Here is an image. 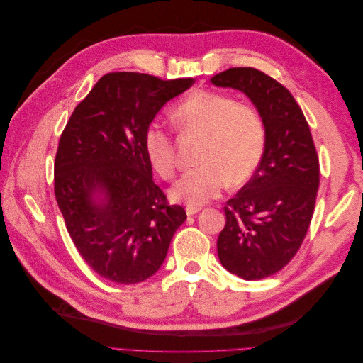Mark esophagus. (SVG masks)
<instances>
[{
	"label": "esophagus",
	"mask_w": 363,
	"mask_h": 363,
	"mask_svg": "<svg viewBox=\"0 0 363 363\" xmlns=\"http://www.w3.org/2000/svg\"><path fill=\"white\" fill-rule=\"evenodd\" d=\"M200 211H201L200 207H194V206H188V207H186V213H188L189 216H191V215H195V213H199Z\"/></svg>",
	"instance_id": "obj_1"
}]
</instances>
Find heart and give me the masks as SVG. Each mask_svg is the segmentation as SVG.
<instances>
[{"label":"heart","mask_w":363,"mask_h":363,"mask_svg":"<svg viewBox=\"0 0 363 363\" xmlns=\"http://www.w3.org/2000/svg\"><path fill=\"white\" fill-rule=\"evenodd\" d=\"M183 133L203 138L199 168L175 182V201L201 206L221 194L225 186H240L256 172L267 147V125L256 107L236 103L232 96L196 91L172 113ZM144 150L151 167L163 179L175 174L172 135L159 123H151L144 135Z\"/></svg>","instance_id":"1"}]
</instances>
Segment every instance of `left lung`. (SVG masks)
Segmentation results:
<instances>
[{
    "mask_svg": "<svg viewBox=\"0 0 363 363\" xmlns=\"http://www.w3.org/2000/svg\"><path fill=\"white\" fill-rule=\"evenodd\" d=\"M211 83L244 92L267 125L262 162L227 201V221L216 242L227 271L260 280L286 267L303 244L320 186V160L300 106L272 77L255 68H230Z\"/></svg>",
    "mask_w": 363,
    "mask_h": 363,
    "instance_id": "obj_1",
    "label": "left lung"
}]
</instances>
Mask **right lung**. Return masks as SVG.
I'll use <instances>...</instances> for the list:
<instances>
[{"mask_svg": "<svg viewBox=\"0 0 363 363\" xmlns=\"http://www.w3.org/2000/svg\"><path fill=\"white\" fill-rule=\"evenodd\" d=\"M108 72L74 108L54 162L67 230L98 276L135 284L155 274L186 219L152 182L144 135L160 108L194 84Z\"/></svg>", "mask_w": 363, "mask_h": 363, "instance_id": "right-lung-1", "label": "right lung"}]
</instances>
